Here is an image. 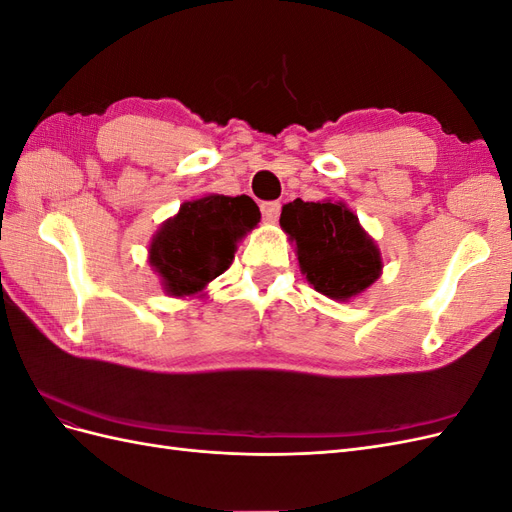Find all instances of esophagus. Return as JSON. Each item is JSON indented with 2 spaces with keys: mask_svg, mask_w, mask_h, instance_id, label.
Returning a JSON list of instances; mask_svg holds the SVG:
<instances>
[{
  "mask_svg": "<svg viewBox=\"0 0 512 512\" xmlns=\"http://www.w3.org/2000/svg\"><path fill=\"white\" fill-rule=\"evenodd\" d=\"M260 211H262V220H265V222H275L277 218H280L282 205L275 203V200H273V203H262Z\"/></svg>",
  "mask_w": 512,
  "mask_h": 512,
  "instance_id": "obj_1",
  "label": "esophagus"
}]
</instances>
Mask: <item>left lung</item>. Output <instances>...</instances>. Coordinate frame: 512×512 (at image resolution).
Wrapping results in <instances>:
<instances>
[{
    "instance_id": "1",
    "label": "left lung",
    "mask_w": 512,
    "mask_h": 512,
    "mask_svg": "<svg viewBox=\"0 0 512 512\" xmlns=\"http://www.w3.org/2000/svg\"><path fill=\"white\" fill-rule=\"evenodd\" d=\"M280 226L297 245L307 282L324 297L348 301L382 273L378 245L344 203H303L297 198L284 205Z\"/></svg>"
}]
</instances>
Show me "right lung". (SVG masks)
Masks as SVG:
<instances>
[{"label":"right lung","instance_id":"right-lung-1","mask_svg":"<svg viewBox=\"0 0 512 512\" xmlns=\"http://www.w3.org/2000/svg\"><path fill=\"white\" fill-rule=\"evenodd\" d=\"M258 222L260 211L245 194L188 200L153 235L149 265L170 297H192L230 267L237 241Z\"/></svg>","mask_w":512,"mask_h":512}]
</instances>
